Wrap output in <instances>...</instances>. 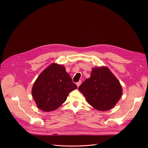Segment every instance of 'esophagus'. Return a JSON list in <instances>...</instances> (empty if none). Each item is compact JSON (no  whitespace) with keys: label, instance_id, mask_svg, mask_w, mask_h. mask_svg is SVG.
Returning a JSON list of instances; mask_svg holds the SVG:
<instances>
[{"label":"esophagus","instance_id":"1","mask_svg":"<svg viewBox=\"0 0 148 148\" xmlns=\"http://www.w3.org/2000/svg\"><path fill=\"white\" fill-rule=\"evenodd\" d=\"M81 82H82V81L80 80V81H79L78 82H77V83H76V84H77V87H78L81 85Z\"/></svg>","mask_w":148,"mask_h":148}]
</instances>
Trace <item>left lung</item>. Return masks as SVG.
<instances>
[{
  "mask_svg": "<svg viewBox=\"0 0 148 148\" xmlns=\"http://www.w3.org/2000/svg\"><path fill=\"white\" fill-rule=\"evenodd\" d=\"M87 102L99 111H108L118 102L122 90L118 79L107 67L92 69L91 77L78 87Z\"/></svg>",
  "mask_w": 148,
  "mask_h": 148,
  "instance_id": "left-lung-1",
  "label": "left lung"
}]
</instances>
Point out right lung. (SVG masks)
I'll return each instance as SVG.
<instances>
[{
  "mask_svg": "<svg viewBox=\"0 0 148 148\" xmlns=\"http://www.w3.org/2000/svg\"><path fill=\"white\" fill-rule=\"evenodd\" d=\"M77 88L64 66L52 64L39 75L32 92L37 107L50 112L60 107Z\"/></svg>",
  "mask_w": 148,
  "mask_h": 148,
  "instance_id": "add662e5",
  "label": "right lung"
}]
</instances>
